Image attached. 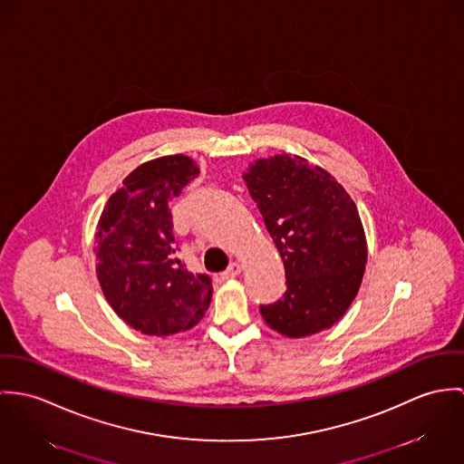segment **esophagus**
<instances>
[{
	"mask_svg": "<svg viewBox=\"0 0 464 464\" xmlns=\"http://www.w3.org/2000/svg\"><path fill=\"white\" fill-rule=\"evenodd\" d=\"M240 272H242V265L235 261V263H231V265H229V268H227L222 276H224L226 279H233V277H237Z\"/></svg>",
	"mask_w": 464,
	"mask_h": 464,
	"instance_id": "esophagus-1",
	"label": "esophagus"
}]
</instances>
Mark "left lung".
Instances as JSON below:
<instances>
[{"mask_svg": "<svg viewBox=\"0 0 464 464\" xmlns=\"http://www.w3.org/2000/svg\"><path fill=\"white\" fill-rule=\"evenodd\" d=\"M244 181L265 220L286 274V292L259 306L270 329L304 338L334 325L358 295L366 238L356 203L306 158H259Z\"/></svg>", "mask_w": 464, "mask_h": 464, "instance_id": "8db88e82", "label": "left lung"}]
</instances>
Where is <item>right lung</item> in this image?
I'll return each mask as SVG.
<instances>
[{
	"mask_svg": "<svg viewBox=\"0 0 464 464\" xmlns=\"http://www.w3.org/2000/svg\"><path fill=\"white\" fill-rule=\"evenodd\" d=\"M199 174L190 156L155 158L110 196L96 231V274L111 309L133 329L169 336L194 327L211 301V279L174 256L170 203Z\"/></svg>",
	"mask_w": 464,
	"mask_h": 464,
	"instance_id": "add662e5",
	"label": "right lung"
}]
</instances>
